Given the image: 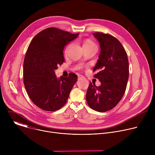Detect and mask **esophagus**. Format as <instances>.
Returning a JSON list of instances; mask_svg holds the SVG:
<instances>
[{"instance_id":"obj_1","label":"esophagus","mask_w":155,"mask_h":155,"mask_svg":"<svg viewBox=\"0 0 155 155\" xmlns=\"http://www.w3.org/2000/svg\"><path fill=\"white\" fill-rule=\"evenodd\" d=\"M78 79H81V78H84V77H83V75H78Z\"/></svg>"}]
</instances>
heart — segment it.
<instances>
[{"mask_svg":"<svg viewBox=\"0 0 155 155\" xmlns=\"http://www.w3.org/2000/svg\"><path fill=\"white\" fill-rule=\"evenodd\" d=\"M71 45H72V44H71V45H69L68 47L67 50H68L71 48ZM84 45H94V43L93 41H91V40H86L84 41V42H83V46H84Z\"/></svg>","mask_w":155,"mask_h":155,"instance_id":"obj_1","label":"heart"}]
</instances>
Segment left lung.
<instances>
[{"instance_id": "left-lung-1", "label": "left lung", "mask_w": 155, "mask_h": 155, "mask_svg": "<svg viewBox=\"0 0 155 155\" xmlns=\"http://www.w3.org/2000/svg\"><path fill=\"white\" fill-rule=\"evenodd\" d=\"M101 53L93 71L94 77L101 83L99 86L90 83L86 93L87 103L92 109L104 112L114 108L123 97L129 78L127 53L120 41L114 36L96 32Z\"/></svg>"}]
</instances>
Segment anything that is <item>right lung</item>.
Masks as SVG:
<instances>
[{
    "label": "right lung",
    "mask_w": 155,
    "mask_h": 155,
    "mask_svg": "<svg viewBox=\"0 0 155 155\" xmlns=\"http://www.w3.org/2000/svg\"><path fill=\"white\" fill-rule=\"evenodd\" d=\"M78 35L47 28L33 38L28 48L23 65L25 86L31 101L43 110L53 112L62 107L77 81L74 73L58 78L54 71L65 61L64 47Z\"/></svg>",
    "instance_id": "obj_1"
}]
</instances>
